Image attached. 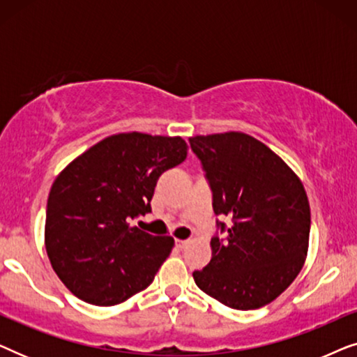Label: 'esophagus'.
I'll return each instance as SVG.
<instances>
[{
	"label": "esophagus",
	"mask_w": 357,
	"mask_h": 357,
	"mask_svg": "<svg viewBox=\"0 0 357 357\" xmlns=\"http://www.w3.org/2000/svg\"><path fill=\"white\" fill-rule=\"evenodd\" d=\"M188 245V241H175V247L178 248V250H182V248H185Z\"/></svg>",
	"instance_id": "esophagus-1"
}]
</instances>
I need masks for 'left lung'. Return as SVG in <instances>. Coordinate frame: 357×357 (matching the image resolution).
I'll list each match as a JSON object with an SVG mask.
<instances>
[{
	"label": "left lung",
	"instance_id": "1",
	"mask_svg": "<svg viewBox=\"0 0 357 357\" xmlns=\"http://www.w3.org/2000/svg\"><path fill=\"white\" fill-rule=\"evenodd\" d=\"M216 219L213 258L193 271L197 286L221 304L252 310L275 301L307 255L310 206L297 175L252 136H195Z\"/></svg>",
	"mask_w": 357,
	"mask_h": 357
}]
</instances>
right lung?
<instances>
[{"mask_svg":"<svg viewBox=\"0 0 357 357\" xmlns=\"http://www.w3.org/2000/svg\"><path fill=\"white\" fill-rule=\"evenodd\" d=\"M182 138L121 133L73 160L52 185L45 245L53 270L81 301L109 307L153 282L174 247L131 226L151 213L155 185L182 164Z\"/></svg>","mask_w":357,"mask_h":357,"instance_id":"right-lung-1","label":"right lung"}]
</instances>
